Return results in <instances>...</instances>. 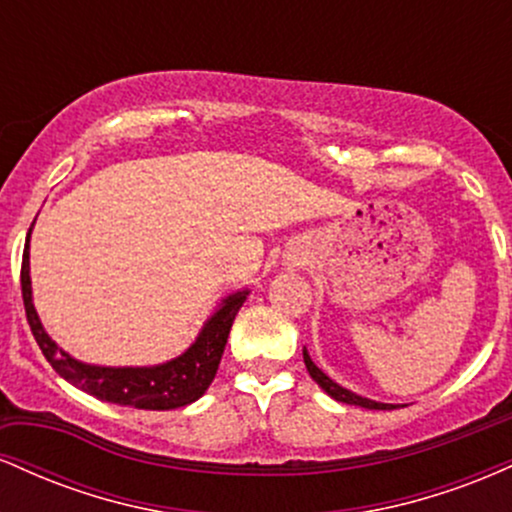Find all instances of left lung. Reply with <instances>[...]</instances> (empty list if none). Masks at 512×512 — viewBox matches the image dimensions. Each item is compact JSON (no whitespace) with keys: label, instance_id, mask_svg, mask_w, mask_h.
Instances as JSON below:
<instances>
[{"label":"left lung","instance_id":"1","mask_svg":"<svg viewBox=\"0 0 512 512\" xmlns=\"http://www.w3.org/2000/svg\"><path fill=\"white\" fill-rule=\"evenodd\" d=\"M303 361H305V368H308V373H310V378L315 380L317 385L322 387V390L327 392V395L330 397H334L337 399V402H344V404H356V407H363V409H397L395 404H383V402H373V399H366V397H358V395H354V392H349V390H344L342 385H337L334 383V380H330L327 378L325 373H322L320 368L315 366L313 361H310V356H308V351L303 349Z\"/></svg>","mask_w":512,"mask_h":512}]
</instances>
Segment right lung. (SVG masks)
Returning a JSON list of instances; mask_svg holds the SVG:
<instances>
[{
  "mask_svg": "<svg viewBox=\"0 0 512 512\" xmlns=\"http://www.w3.org/2000/svg\"><path fill=\"white\" fill-rule=\"evenodd\" d=\"M28 231L26 248H23L21 262V293H23V308H26L28 325L38 342L43 356L48 358L50 366L62 375L64 380L88 392V395L105 399V402L122 404V407L134 409H180L185 404H192L207 392V387L214 380L216 370H219L223 349H226L228 332H231L233 320H236L240 305H243L248 293H233L216 315L204 325L202 334L197 342L185 351V354L173 358V361L163 363L154 368H101V366H86V363L74 361L64 351L57 349V344L45 334L40 325L38 313H35L31 301V276H28Z\"/></svg>",
  "mask_w": 512,
  "mask_h": 512,
  "instance_id": "right-lung-1",
  "label": "right lung"
}]
</instances>
